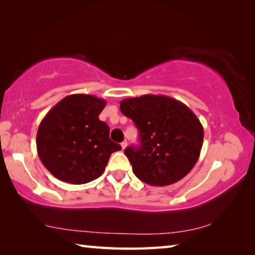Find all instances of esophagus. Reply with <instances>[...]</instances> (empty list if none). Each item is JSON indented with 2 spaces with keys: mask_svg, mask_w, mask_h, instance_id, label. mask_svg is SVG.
<instances>
[{
  "mask_svg": "<svg viewBox=\"0 0 255 255\" xmlns=\"http://www.w3.org/2000/svg\"><path fill=\"white\" fill-rule=\"evenodd\" d=\"M126 147H127V141H126V140H124L123 143H122V148H123V149H125Z\"/></svg>",
  "mask_w": 255,
  "mask_h": 255,
  "instance_id": "34e87169",
  "label": "esophagus"
}]
</instances>
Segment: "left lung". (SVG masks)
<instances>
[{
  "label": "left lung",
  "mask_w": 255,
  "mask_h": 255,
  "mask_svg": "<svg viewBox=\"0 0 255 255\" xmlns=\"http://www.w3.org/2000/svg\"><path fill=\"white\" fill-rule=\"evenodd\" d=\"M120 110L139 130L140 145L125 149L138 179L163 187L192 170L200 155L204 128L187 106L170 97L145 94L125 99Z\"/></svg>",
  "instance_id": "obj_1"
}]
</instances>
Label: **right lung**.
<instances>
[{
  "label": "right lung",
  "instance_id": "obj_1",
  "mask_svg": "<svg viewBox=\"0 0 255 255\" xmlns=\"http://www.w3.org/2000/svg\"><path fill=\"white\" fill-rule=\"evenodd\" d=\"M107 101L89 94H71L51 108L37 132L38 156L55 178L72 184L98 179L111 153L122 149L109 138V126L99 119Z\"/></svg>",
  "mask_w": 255,
  "mask_h": 255
}]
</instances>
